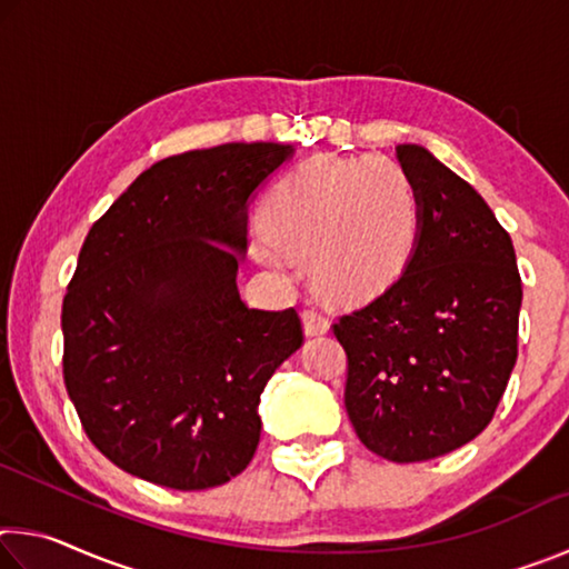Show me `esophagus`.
I'll use <instances>...</instances> for the list:
<instances>
[{
	"mask_svg": "<svg viewBox=\"0 0 569 569\" xmlns=\"http://www.w3.org/2000/svg\"><path fill=\"white\" fill-rule=\"evenodd\" d=\"M303 329L306 336H321L329 331V319H326L319 308H308V311H303Z\"/></svg>",
	"mask_w": 569,
	"mask_h": 569,
	"instance_id": "1",
	"label": "esophagus"
}]
</instances>
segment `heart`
Instances as JSON below:
<instances>
[{
    "label": "heart",
    "mask_w": 569,
    "mask_h": 569,
    "mask_svg": "<svg viewBox=\"0 0 569 569\" xmlns=\"http://www.w3.org/2000/svg\"><path fill=\"white\" fill-rule=\"evenodd\" d=\"M419 230V192L399 162L319 156L273 188L256 250L273 268L313 258L326 293L363 301L399 281Z\"/></svg>",
    "instance_id": "obj_1"
}]
</instances>
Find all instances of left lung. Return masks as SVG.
<instances>
[{
    "instance_id": "1",
    "label": "left lung",
    "mask_w": 569,
    "mask_h": 569,
    "mask_svg": "<svg viewBox=\"0 0 569 569\" xmlns=\"http://www.w3.org/2000/svg\"><path fill=\"white\" fill-rule=\"evenodd\" d=\"M419 192L409 266L333 323L349 361L346 411L389 461L449 455L487 429L517 361L522 278L485 198L421 146H397Z\"/></svg>"
}]
</instances>
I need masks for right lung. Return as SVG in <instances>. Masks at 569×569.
Segmentation results:
<instances>
[{"instance_id": "1", "label": "right lung", "mask_w": 569, "mask_h": 569, "mask_svg": "<svg viewBox=\"0 0 569 569\" xmlns=\"http://www.w3.org/2000/svg\"><path fill=\"white\" fill-rule=\"evenodd\" d=\"M291 152L226 142L160 160L84 238L62 301L64 387L128 475L192 492L253 459L261 391L303 329L296 308H248L236 276L248 200Z\"/></svg>"}]
</instances>
